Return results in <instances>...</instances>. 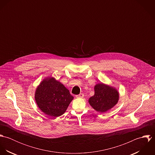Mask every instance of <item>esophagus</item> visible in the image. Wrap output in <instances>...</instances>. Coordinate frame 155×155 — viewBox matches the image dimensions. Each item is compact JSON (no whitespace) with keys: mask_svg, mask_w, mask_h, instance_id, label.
<instances>
[{"mask_svg":"<svg viewBox=\"0 0 155 155\" xmlns=\"http://www.w3.org/2000/svg\"><path fill=\"white\" fill-rule=\"evenodd\" d=\"M84 96V94L81 93V94H79V95H76V98H83Z\"/></svg>","mask_w":155,"mask_h":155,"instance_id":"obj_1","label":"esophagus"}]
</instances>
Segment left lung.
<instances>
[{"label":"left lung","instance_id":"1","mask_svg":"<svg viewBox=\"0 0 155 155\" xmlns=\"http://www.w3.org/2000/svg\"><path fill=\"white\" fill-rule=\"evenodd\" d=\"M94 91V95L89 98L88 101L95 110L106 112L117 104L119 93L116 89L104 84H98L95 86Z\"/></svg>","mask_w":155,"mask_h":155}]
</instances>
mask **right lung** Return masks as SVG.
<instances>
[{
  "label": "right lung",
  "mask_w": 155,
  "mask_h": 155,
  "mask_svg": "<svg viewBox=\"0 0 155 155\" xmlns=\"http://www.w3.org/2000/svg\"><path fill=\"white\" fill-rule=\"evenodd\" d=\"M73 99L69 91L53 78L44 79L35 92V100L39 109L53 117L62 115Z\"/></svg>",
  "instance_id": "right-lung-1"
}]
</instances>
